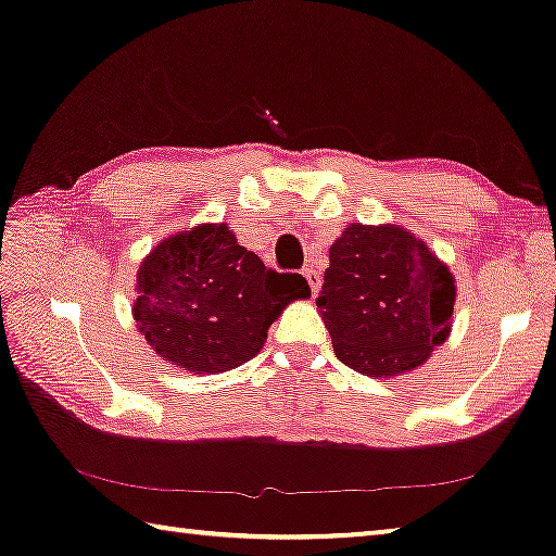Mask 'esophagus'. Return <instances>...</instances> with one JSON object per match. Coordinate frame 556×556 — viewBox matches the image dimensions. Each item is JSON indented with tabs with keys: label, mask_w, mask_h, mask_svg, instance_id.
Wrapping results in <instances>:
<instances>
[{
	"label": "esophagus",
	"mask_w": 556,
	"mask_h": 556,
	"mask_svg": "<svg viewBox=\"0 0 556 556\" xmlns=\"http://www.w3.org/2000/svg\"><path fill=\"white\" fill-rule=\"evenodd\" d=\"M303 276H306V280H308V286H311V293H318V288H321V270H316L314 265H306V268H303Z\"/></svg>",
	"instance_id": "esophagus-1"
}]
</instances>
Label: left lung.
<instances>
[{"label": "left lung", "mask_w": 556, "mask_h": 556, "mask_svg": "<svg viewBox=\"0 0 556 556\" xmlns=\"http://www.w3.org/2000/svg\"><path fill=\"white\" fill-rule=\"evenodd\" d=\"M455 278L400 225L344 227L329 248L316 306L339 362L367 377H400L451 337Z\"/></svg>", "instance_id": "obj_1"}]
</instances>
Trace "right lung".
I'll return each instance as SVG.
<instances>
[{
    "mask_svg": "<svg viewBox=\"0 0 556 556\" xmlns=\"http://www.w3.org/2000/svg\"><path fill=\"white\" fill-rule=\"evenodd\" d=\"M136 329L174 367L217 375L261 352L291 301L308 299L299 273L265 268L225 223L164 238L136 273Z\"/></svg>",
    "mask_w": 556,
    "mask_h": 556,
    "instance_id": "right-lung-1",
    "label": "right lung"
}]
</instances>
